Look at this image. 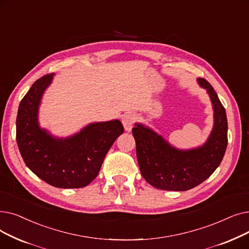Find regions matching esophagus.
Masks as SVG:
<instances>
[{"label":"esophagus","mask_w":249,"mask_h":249,"mask_svg":"<svg viewBox=\"0 0 249 249\" xmlns=\"http://www.w3.org/2000/svg\"><path fill=\"white\" fill-rule=\"evenodd\" d=\"M136 121V116L134 113H125L124 114L123 118H122V122L124 124V127L126 132H131L132 128L134 126Z\"/></svg>","instance_id":"obj_1"}]
</instances>
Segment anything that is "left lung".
I'll list each match as a JSON object with an SVG mask.
<instances>
[{"label":"left lung","instance_id":"left-lung-1","mask_svg":"<svg viewBox=\"0 0 249 249\" xmlns=\"http://www.w3.org/2000/svg\"><path fill=\"white\" fill-rule=\"evenodd\" d=\"M196 81L206 89L214 110V125L204 145L177 149L143 124L136 123L133 128L141 173L148 183L163 191L184 192L200 184L218 168L226 152V111L210 83L202 78Z\"/></svg>","mask_w":249,"mask_h":249}]
</instances>
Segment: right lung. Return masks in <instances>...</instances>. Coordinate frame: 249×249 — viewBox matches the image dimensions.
<instances>
[{"label":"right lung","instance_id":"right-lung-1","mask_svg":"<svg viewBox=\"0 0 249 249\" xmlns=\"http://www.w3.org/2000/svg\"><path fill=\"white\" fill-rule=\"evenodd\" d=\"M53 74L34 82L20 102L16 140L26 166L46 183L58 188H80L95 179L115 140L124 133L118 120L92 123L67 137L53 136L40 127L39 105Z\"/></svg>","mask_w":249,"mask_h":249}]
</instances>
